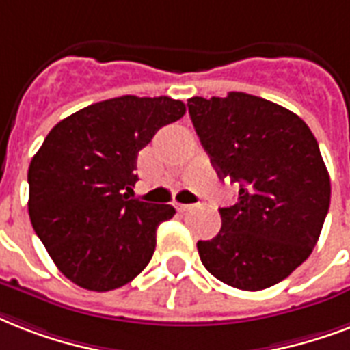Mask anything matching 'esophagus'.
<instances>
[{
  "mask_svg": "<svg viewBox=\"0 0 350 350\" xmlns=\"http://www.w3.org/2000/svg\"><path fill=\"white\" fill-rule=\"evenodd\" d=\"M177 208L180 210V212H188V210L193 208V204H177Z\"/></svg>",
  "mask_w": 350,
  "mask_h": 350,
  "instance_id": "obj_1",
  "label": "esophagus"
}]
</instances>
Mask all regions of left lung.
I'll use <instances>...</instances> for the list:
<instances>
[{
    "label": "left lung",
    "mask_w": 350,
    "mask_h": 350,
    "mask_svg": "<svg viewBox=\"0 0 350 350\" xmlns=\"http://www.w3.org/2000/svg\"><path fill=\"white\" fill-rule=\"evenodd\" d=\"M188 111L221 178L239 184L223 224L199 241L206 270L241 291L288 278L316 246L330 204V178L318 140L292 111L246 93L193 96Z\"/></svg>",
    "instance_id": "left-lung-1"
}]
</instances>
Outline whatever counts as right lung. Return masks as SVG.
<instances>
[{
  "instance_id": "obj_1",
  "label": "right lung",
  "mask_w": 350,
  "mask_h": 350,
  "mask_svg": "<svg viewBox=\"0 0 350 350\" xmlns=\"http://www.w3.org/2000/svg\"><path fill=\"white\" fill-rule=\"evenodd\" d=\"M186 113L170 96H118L88 105L51 129L29 166V217L65 278L115 291L153 257L172 204L129 199L138 151Z\"/></svg>"
}]
</instances>
